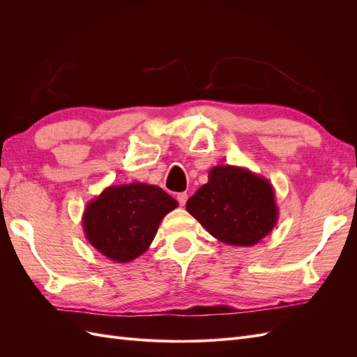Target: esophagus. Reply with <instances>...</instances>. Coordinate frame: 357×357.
Returning <instances> with one entry per match:
<instances>
[{"label": "esophagus", "instance_id": "obj_1", "mask_svg": "<svg viewBox=\"0 0 357 357\" xmlns=\"http://www.w3.org/2000/svg\"><path fill=\"white\" fill-rule=\"evenodd\" d=\"M177 201H178V204L181 205V207H183V205H185L186 201H188V193H186V192L178 193V195H177Z\"/></svg>", "mask_w": 357, "mask_h": 357}]
</instances>
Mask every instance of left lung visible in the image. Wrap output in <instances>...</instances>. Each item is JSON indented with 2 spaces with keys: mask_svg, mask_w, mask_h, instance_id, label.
<instances>
[{
  "mask_svg": "<svg viewBox=\"0 0 357 357\" xmlns=\"http://www.w3.org/2000/svg\"><path fill=\"white\" fill-rule=\"evenodd\" d=\"M186 210L214 238L240 247L262 241L278 220L275 192L269 180L235 165L213 167L208 183L189 198Z\"/></svg>",
  "mask_w": 357,
  "mask_h": 357,
  "instance_id": "left-lung-1",
  "label": "left lung"
}]
</instances>
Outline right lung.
Wrapping results in <instances>:
<instances>
[{
	"instance_id": "right-lung-1",
	"label": "right lung",
	"mask_w": 357,
	"mask_h": 357,
	"mask_svg": "<svg viewBox=\"0 0 357 357\" xmlns=\"http://www.w3.org/2000/svg\"><path fill=\"white\" fill-rule=\"evenodd\" d=\"M178 202L159 186L128 183L105 188L82 218L86 240L107 259L131 262L152 244L165 215Z\"/></svg>"
}]
</instances>
